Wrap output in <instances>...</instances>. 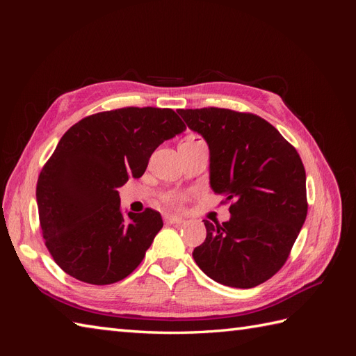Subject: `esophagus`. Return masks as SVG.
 Instances as JSON below:
<instances>
[{
    "label": "esophagus",
    "instance_id": "1",
    "mask_svg": "<svg viewBox=\"0 0 356 356\" xmlns=\"http://www.w3.org/2000/svg\"><path fill=\"white\" fill-rule=\"evenodd\" d=\"M163 220L166 222H170V224H181L184 222V220H182L181 217H177V215H170V213H163Z\"/></svg>",
    "mask_w": 356,
    "mask_h": 356
}]
</instances>
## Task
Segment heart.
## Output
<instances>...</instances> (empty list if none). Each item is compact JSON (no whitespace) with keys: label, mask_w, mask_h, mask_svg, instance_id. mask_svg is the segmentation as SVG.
<instances>
[{"label":"heart","mask_w":356,"mask_h":356,"mask_svg":"<svg viewBox=\"0 0 356 356\" xmlns=\"http://www.w3.org/2000/svg\"><path fill=\"white\" fill-rule=\"evenodd\" d=\"M163 202L170 204V207H179L182 203V196L178 193H166V195H163Z\"/></svg>","instance_id":"heart-1"}]
</instances>
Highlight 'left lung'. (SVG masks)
Instances as JSON below:
<instances>
[{"instance_id":"1","label":"left lung","mask_w":356,"mask_h":356,"mask_svg":"<svg viewBox=\"0 0 356 356\" xmlns=\"http://www.w3.org/2000/svg\"><path fill=\"white\" fill-rule=\"evenodd\" d=\"M209 147V182L230 220H203L193 258L215 282L254 288L281 270L307 215L306 172L297 149L264 118L225 108L178 110Z\"/></svg>"}]
</instances>
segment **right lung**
Masks as SVG:
<instances>
[{
	"mask_svg": "<svg viewBox=\"0 0 356 356\" xmlns=\"http://www.w3.org/2000/svg\"><path fill=\"white\" fill-rule=\"evenodd\" d=\"M186 131L170 108L126 106L71 126L41 169L37 204L42 238L70 276L110 285L131 275L163 227L160 213L120 211L118 188L139 178L154 149Z\"/></svg>",
	"mask_w": 356,
	"mask_h": 356,
	"instance_id": "add662e5",
	"label": "right lung"
}]
</instances>
